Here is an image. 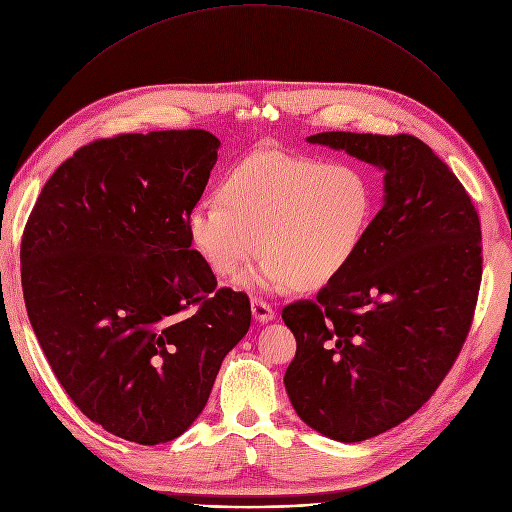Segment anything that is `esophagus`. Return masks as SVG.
Returning a JSON list of instances; mask_svg holds the SVG:
<instances>
[{
  "label": "esophagus",
  "mask_w": 512,
  "mask_h": 512,
  "mask_svg": "<svg viewBox=\"0 0 512 512\" xmlns=\"http://www.w3.org/2000/svg\"><path fill=\"white\" fill-rule=\"evenodd\" d=\"M251 310H253L255 320H259V322H269V320L275 318V310H273L271 304L265 302L263 298H257V296H255V298L251 300Z\"/></svg>",
  "instance_id": "34e87169"
}]
</instances>
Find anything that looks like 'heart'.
<instances>
[{
    "instance_id": "1",
    "label": "heart",
    "mask_w": 512,
    "mask_h": 512,
    "mask_svg": "<svg viewBox=\"0 0 512 512\" xmlns=\"http://www.w3.org/2000/svg\"><path fill=\"white\" fill-rule=\"evenodd\" d=\"M218 200L188 216L192 245L220 277L237 275L265 253L251 284L310 292L333 284L355 261L374 216V192L353 165L277 149L232 165Z\"/></svg>"
}]
</instances>
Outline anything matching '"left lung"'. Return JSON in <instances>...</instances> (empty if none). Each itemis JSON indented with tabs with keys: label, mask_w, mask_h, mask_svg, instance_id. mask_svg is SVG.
Returning a JSON list of instances; mask_svg holds the SVG:
<instances>
[{
	"label": "left lung",
	"mask_w": 512,
	"mask_h": 512,
	"mask_svg": "<svg viewBox=\"0 0 512 512\" xmlns=\"http://www.w3.org/2000/svg\"><path fill=\"white\" fill-rule=\"evenodd\" d=\"M308 141L386 171V202L355 261L316 300L282 310L296 337L284 378L294 410L314 431L357 443L404 423L453 367L482 284L480 216L447 163L412 134Z\"/></svg>",
	"instance_id": "8db88e82"
}]
</instances>
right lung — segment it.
Here are the masks:
<instances>
[{
  "label": "right lung",
  "mask_w": 512,
  "mask_h": 512,
  "mask_svg": "<svg viewBox=\"0 0 512 512\" xmlns=\"http://www.w3.org/2000/svg\"><path fill=\"white\" fill-rule=\"evenodd\" d=\"M218 147L196 128L98 138L57 167L24 226L42 353L89 421L126 441L188 429L251 327L249 296L216 288L188 235Z\"/></svg>",
  "instance_id": "1"
}]
</instances>
